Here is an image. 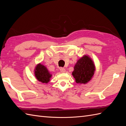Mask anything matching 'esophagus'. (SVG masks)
I'll use <instances>...</instances> for the list:
<instances>
[{
  "mask_svg": "<svg viewBox=\"0 0 126 126\" xmlns=\"http://www.w3.org/2000/svg\"><path fill=\"white\" fill-rule=\"evenodd\" d=\"M60 71L61 72V73H65V69L64 68H60Z\"/></svg>",
  "mask_w": 126,
  "mask_h": 126,
  "instance_id": "esophagus-1",
  "label": "esophagus"
}]
</instances>
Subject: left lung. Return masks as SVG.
<instances>
[{
	"mask_svg": "<svg viewBox=\"0 0 126 126\" xmlns=\"http://www.w3.org/2000/svg\"><path fill=\"white\" fill-rule=\"evenodd\" d=\"M95 69L92 59L90 56L85 55L77 61L72 75L77 83L87 84L92 79Z\"/></svg>",
	"mask_w": 126,
	"mask_h": 126,
	"instance_id": "obj_1",
	"label": "left lung"
}]
</instances>
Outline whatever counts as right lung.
<instances>
[{"label": "right lung", "mask_w": 126, "mask_h": 126, "mask_svg": "<svg viewBox=\"0 0 126 126\" xmlns=\"http://www.w3.org/2000/svg\"><path fill=\"white\" fill-rule=\"evenodd\" d=\"M34 74L36 79L43 83H47L52 76L46 66L41 63L36 65L34 70Z\"/></svg>", "instance_id": "1"}]
</instances>
